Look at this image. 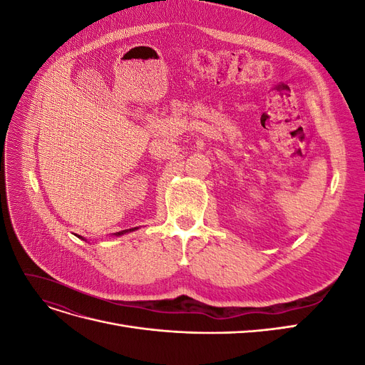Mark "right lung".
Returning a JSON list of instances; mask_svg holds the SVG:
<instances>
[{
	"label": "right lung",
	"instance_id": "obj_1",
	"mask_svg": "<svg viewBox=\"0 0 365 365\" xmlns=\"http://www.w3.org/2000/svg\"><path fill=\"white\" fill-rule=\"evenodd\" d=\"M135 230H138V227H135V228H129V230H123V231H118V233H114V236H123V235L130 233V231H135ZM83 240H85V239H83Z\"/></svg>",
	"mask_w": 365,
	"mask_h": 365
}]
</instances>
